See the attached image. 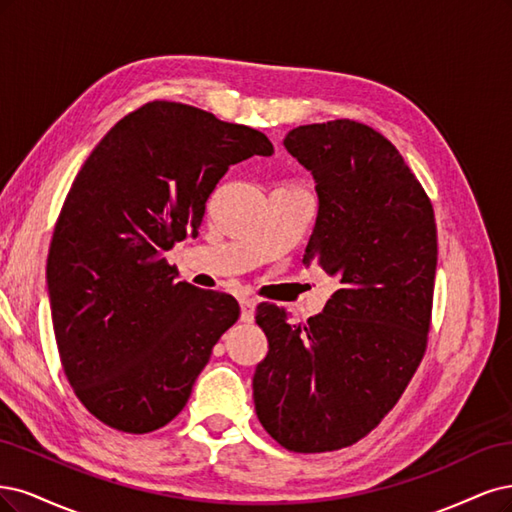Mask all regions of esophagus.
Here are the masks:
<instances>
[{
    "instance_id": "34e87169",
    "label": "esophagus",
    "mask_w": 512,
    "mask_h": 512,
    "mask_svg": "<svg viewBox=\"0 0 512 512\" xmlns=\"http://www.w3.org/2000/svg\"><path fill=\"white\" fill-rule=\"evenodd\" d=\"M255 306L257 302L253 298H240V308H242V321L251 323L255 319Z\"/></svg>"
}]
</instances>
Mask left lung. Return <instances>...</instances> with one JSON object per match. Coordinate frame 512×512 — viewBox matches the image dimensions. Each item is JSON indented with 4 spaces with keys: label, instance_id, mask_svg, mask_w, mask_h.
Returning <instances> with one entry per match:
<instances>
[{
    "label": "left lung",
    "instance_id": "left-lung-1",
    "mask_svg": "<svg viewBox=\"0 0 512 512\" xmlns=\"http://www.w3.org/2000/svg\"><path fill=\"white\" fill-rule=\"evenodd\" d=\"M283 144L317 183L304 263L338 289L306 323L276 304L257 306L270 349L253 376L255 410L287 451H338L383 421L425 355L434 208L398 148L364 123L300 125Z\"/></svg>",
    "mask_w": 512,
    "mask_h": 512
}]
</instances>
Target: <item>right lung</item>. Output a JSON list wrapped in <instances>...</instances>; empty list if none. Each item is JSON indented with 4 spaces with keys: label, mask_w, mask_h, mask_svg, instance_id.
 I'll return each instance as SVG.
<instances>
[{
    "label": "right lung",
    "mask_w": 512,
    "mask_h": 512,
    "mask_svg": "<svg viewBox=\"0 0 512 512\" xmlns=\"http://www.w3.org/2000/svg\"><path fill=\"white\" fill-rule=\"evenodd\" d=\"M272 153L253 127L148 102L114 125L76 174L46 283L63 372L102 423L148 434L185 408L240 306L227 293L178 283L163 253L197 236L229 166Z\"/></svg>",
    "instance_id": "add662e5"
}]
</instances>
